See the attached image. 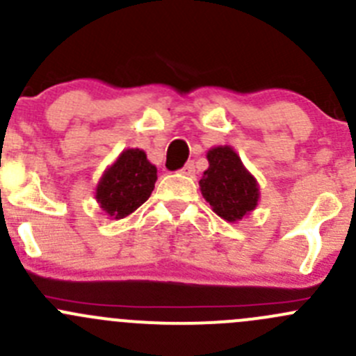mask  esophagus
<instances>
[{
	"instance_id": "34e87169",
	"label": "esophagus",
	"mask_w": 356,
	"mask_h": 356,
	"mask_svg": "<svg viewBox=\"0 0 356 356\" xmlns=\"http://www.w3.org/2000/svg\"><path fill=\"white\" fill-rule=\"evenodd\" d=\"M181 172L184 175H193L195 174V163H193V161H188V163L181 168Z\"/></svg>"
}]
</instances>
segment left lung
<instances>
[{
  "instance_id": "8db88e82",
  "label": "left lung",
  "mask_w": 356,
  "mask_h": 356,
  "mask_svg": "<svg viewBox=\"0 0 356 356\" xmlns=\"http://www.w3.org/2000/svg\"><path fill=\"white\" fill-rule=\"evenodd\" d=\"M209 168L203 172L200 189L213 212L222 219L240 220L255 209L259 188L231 147H213L207 153Z\"/></svg>"
}]
</instances>
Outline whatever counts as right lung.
<instances>
[{"label":"right lung","instance_id":"obj_1","mask_svg":"<svg viewBox=\"0 0 356 356\" xmlns=\"http://www.w3.org/2000/svg\"><path fill=\"white\" fill-rule=\"evenodd\" d=\"M156 167L140 149H127L106 170L97 186V202L115 219H123L151 196Z\"/></svg>","mask_w":356,"mask_h":356}]
</instances>
